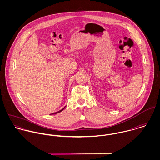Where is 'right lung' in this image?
Returning a JSON list of instances; mask_svg holds the SVG:
<instances>
[{"instance_id": "obj_1", "label": "right lung", "mask_w": 160, "mask_h": 160, "mask_svg": "<svg viewBox=\"0 0 160 160\" xmlns=\"http://www.w3.org/2000/svg\"><path fill=\"white\" fill-rule=\"evenodd\" d=\"M65 108V107H64V108H63V109H62V110H60V111H58V112H55V113H52V114H57V113H60V112H62V110H63V109H64V108Z\"/></svg>"}]
</instances>
